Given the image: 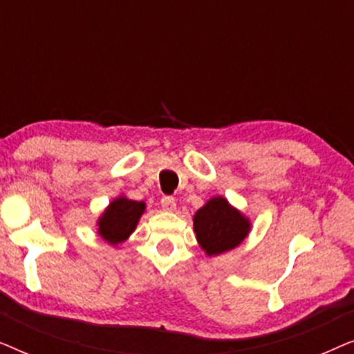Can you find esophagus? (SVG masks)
<instances>
[{
	"instance_id": "obj_1",
	"label": "esophagus",
	"mask_w": 354,
	"mask_h": 354,
	"mask_svg": "<svg viewBox=\"0 0 354 354\" xmlns=\"http://www.w3.org/2000/svg\"><path fill=\"white\" fill-rule=\"evenodd\" d=\"M161 206H162L164 211H176V206H177L176 198H172V196H164L162 200H161Z\"/></svg>"
}]
</instances>
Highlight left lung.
Instances as JSON below:
<instances>
[{"label": "left lung", "instance_id": "8db88e82", "mask_svg": "<svg viewBox=\"0 0 354 354\" xmlns=\"http://www.w3.org/2000/svg\"><path fill=\"white\" fill-rule=\"evenodd\" d=\"M198 243L207 256L234 250L246 239L251 222L222 196H214L193 216Z\"/></svg>", "mask_w": 354, "mask_h": 354}]
</instances>
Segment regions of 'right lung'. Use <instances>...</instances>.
Wrapping results in <instances>:
<instances>
[{"mask_svg": "<svg viewBox=\"0 0 354 354\" xmlns=\"http://www.w3.org/2000/svg\"><path fill=\"white\" fill-rule=\"evenodd\" d=\"M143 201L119 196L109 203L98 219V234L109 245H119L130 236L145 212Z\"/></svg>", "mask_w": 354, "mask_h": 354, "instance_id": "add662e5", "label": "right lung"}]
</instances>
